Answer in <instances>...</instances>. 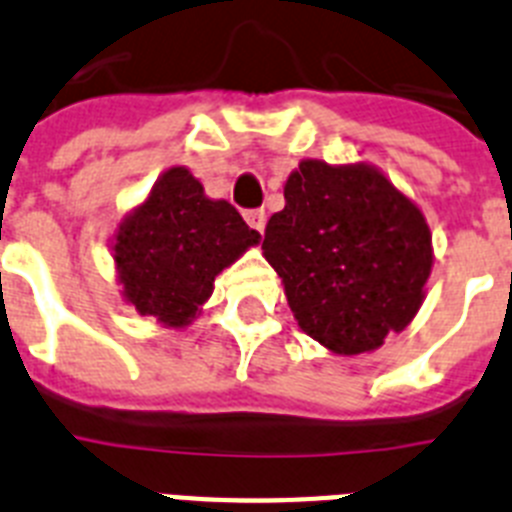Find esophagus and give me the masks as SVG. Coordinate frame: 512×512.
<instances>
[{
  "label": "esophagus",
  "instance_id": "esophagus-1",
  "mask_svg": "<svg viewBox=\"0 0 512 512\" xmlns=\"http://www.w3.org/2000/svg\"><path fill=\"white\" fill-rule=\"evenodd\" d=\"M244 221H247V224H250L252 229L260 231V234H262V229H265V211H262V208H255V211H247V213H244Z\"/></svg>",
  "mask_w": 512,
  "mask_h": 512
}]
</instances>
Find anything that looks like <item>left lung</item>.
<instances>
[{
  "label": "left lung",
  "instance_id": "left-lung-1",
  "mask_svg": "<svg viewBox=\"0 0 512 512\" xmlns=\"http://www.w3.org/2000/svg\"><path fill=\"white\" fill-rule=\"evenodd\" d=\"M265 226L262 255L281 275L301 330L337 355L381 348L425 299L433 237L420 208L371 164L304 159Z\"/></svg>",
  "mask_w": 512,
  "mask_h": 512
}]
</instances>
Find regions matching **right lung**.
<instances>
[{
	"label": "right lung",
	"instance_id": "right-lung-1",
	"mask_svg": "<svg viewBox=\"0 0 512 512\" xmlns=\"http://www.w3.org/2000/svg\"><path fill=\"white\" fill-rule=\"evenodd\" d=\"M257 242L237 208L208 198L188 167H172L115 231L123 299L162 327H188L211 299L216 275Z\"/></svg>",
	"mask_w": 512,
	"mask_h": 512
}]
</instances>
